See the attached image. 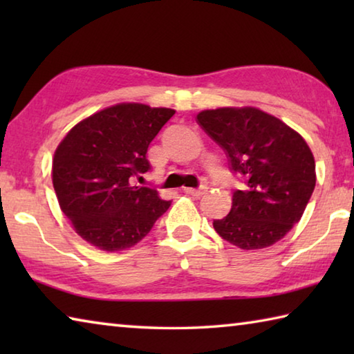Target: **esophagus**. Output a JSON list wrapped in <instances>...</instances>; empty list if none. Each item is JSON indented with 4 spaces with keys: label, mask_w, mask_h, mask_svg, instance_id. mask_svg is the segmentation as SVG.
<instances>
[{
    "label": "esophagus",
    "mask_w": 354,
    "mask_h": 354,
    "mask_svg": "<svg viewBox=\"0 0 354 354\" xmlns=\"http://www.w3.org/2000/svg\"><path fill=\"white\" fill-rule=\"evenodd\" d=\"M184 192H185V194H187V195H192V196H195V198H198V196L206 194L207 187H206V185H201V187H196V189L189 187V189H184Z\"/></svg>",
    "instance_id": "1"
}]
</instances>
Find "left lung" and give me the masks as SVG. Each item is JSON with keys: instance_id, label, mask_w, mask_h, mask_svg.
Listing matches in <instances>:
<instances>
[{"instance_id": "left-lung-1", "label": "left lung", "mask_w": 354, "mask_h": 354, "mask_svg": "<svg viewBox=\"0 0 354 354\" xmlns=\"http://www.w3.org/2000/svg\"><path fill=\"white\" fill-rule=\"evenodd\" d=\"M196 122L223 148L231 171L245 178V189L232 194L231 212L214 220V230L242 250L270 247L298 223L314 192L308 143L256 107L203 111Z\"/></svg>"}]
</instances>
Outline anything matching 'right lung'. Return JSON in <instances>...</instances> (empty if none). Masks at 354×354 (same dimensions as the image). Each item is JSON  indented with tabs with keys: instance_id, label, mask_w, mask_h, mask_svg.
I'll return each instance as SVG.
<instances>
[{
	"instance_id": "1",
	"label": "right lung",
	"mask_w": 354,
	"mask_h": 354,
	"mask_svg": "<svg viewBox=\"0 0 354 354\" xmlns=\"http://www.w3.org/2000/svg\"><path fill=\"white\" fill-rule=\"evenodd\" d=\"M173 115L167 107L111 106L77 123L59 143L53 185L84 241L104 251L131 248L170 207L154 189L133 185V178L151 169L149 143Z\"/></svg>"
}]
</instances>
